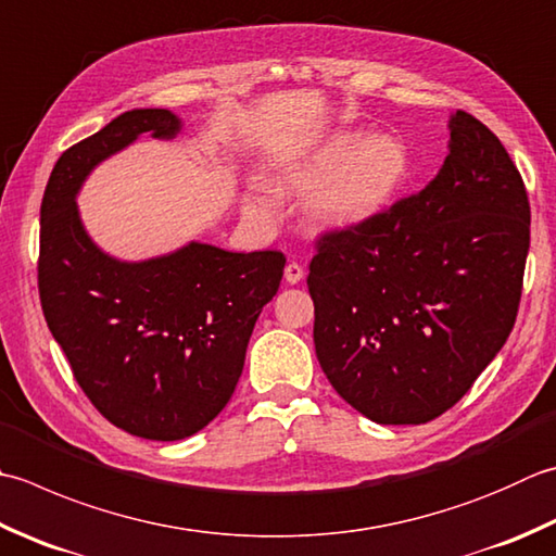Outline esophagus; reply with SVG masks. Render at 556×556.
<instances>
[{
    "instance_id": "1",
    "label": "esophagus",
    "mask_w": 556,
    "mask_h": 556,
    "mask_svg": "<svg viewBox=\"0 0 556 556\" xmlns=\"http://www.w3.org/2000/svg\"><path fill=\"white\" fill-rule=\"evenodd\" d=\"M303 277H306V269H303L296 260H291V263L285 267V279L289 281V285H299Z\"/></svg>"
}]
</instances>
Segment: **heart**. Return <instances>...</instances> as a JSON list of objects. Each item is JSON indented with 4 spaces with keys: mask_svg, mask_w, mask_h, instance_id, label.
<instances>
[{
    "mask_svg": "<svg viewBox=\"0 0 556 556\" xmlns=\"http://www.w3.org/2000/svg\"><path fill=\"white\" fill-rule=\"evenodd\" d=\"M405 176L407 151L397 139L340 132L313 156L281 173V185L299 194L315 190L313 216L320 226L352 228L383 212Z\"/></svg>",
    "mask_w": 556,
    "mask_h": 556,
    "instance_id": "b5f03b06",
    "label": "heart"
}]
</instances>
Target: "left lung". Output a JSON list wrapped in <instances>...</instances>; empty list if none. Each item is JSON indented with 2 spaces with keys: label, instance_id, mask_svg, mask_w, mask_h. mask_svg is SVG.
Wrapping results in <instances>:
<instances>
[{
  "label": "left lung",
  "instance_id": "1",
  "mask_svg": "<svg viewBox=\"0 0 556 556\" xmlns=\"http://www.w3.org/2000/svg\"><path fill=\"white\" fill-rule=\"evenodd\" d=\"M437 178L315 241L313 342L332 388L378 424H427L472 388L514 330L530 202L498 137L451 117Z\"/></svg>",
  "mask_w": 556,
  "mask_h": 556
}]
</instances>
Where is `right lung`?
Here are the masks:
<instances>
[{"label":"right lung","mask_w":556,"mask_h":556,"mask_svg":"<svg viewBox=\"0 0 556 556\" xmlns=\"http://www.w3.org/2000/svg\"><path fill=\"white\" fill-rule=\"evenodd\" d=\"M163 108L117 115L54 163L40 204L38 291L76 383L101 415L141 439L180 441L231 400L248 340L287 257L190 243L147 263H117L86 236L76 192L96 163L137 137L170 139Z\"/></svg>","instance_id":"right-lung-1"}]
</instances>
